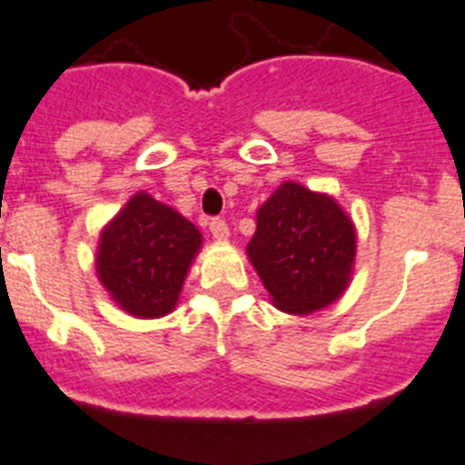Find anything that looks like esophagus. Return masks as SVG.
Returning a JSON list of instances; mask_svg holds the SVG:
<instances>
[{"label":"esophagus","instance_id":"34e87169","mask_svg":"<svg viewBox=\"0 0 465 465\" xmlns=\"http://www.w3.org/2000/svg\"><path fill=\"white\" fill-rule=\"evenodd\" d=\"M208 229H211L215 241H227L229 238V227L224 220H211V223H208Z\"/></svg>","mask_w":465,"mask_h":465}]
</instances>
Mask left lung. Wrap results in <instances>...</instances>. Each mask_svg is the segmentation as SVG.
<instances>
[{
	"mask_svg": "<svg viewBox=\"0 0 465 465\" xmlns=\"http://www.w3.org/2000/svg\"><path fill=\"white\" fill-rule=\"evenodd\" d=\"M357 229L326 192L284 181L257 211L248 259L271 303L290 315H311L336 303L352 282Z\"/></svg>",
	"mask_w": 465,
	"mask_h": 465,
	"instance_id": "1",
	"label": "left lung"
}]
</instances>
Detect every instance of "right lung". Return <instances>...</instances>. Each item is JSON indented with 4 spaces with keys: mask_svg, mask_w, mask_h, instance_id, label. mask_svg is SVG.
<instances>
[{
    "mask_svg": "<svg viewBox=\"0 0 465 465\" xmlns=\"http://www.w3.org/2000/svg\"><path fill=\"white\" fill-rule=\"evenodd\" d=\"M202 242V232L187 217L148 192H136L104 224L94 269L127 315L157 320L178 305Z\"/></svg>",
    "mask_w": 465,
    "mask_h": 465,
    "instance_id": "obj_1",
    "label": "right lung"
}]
</instances>
